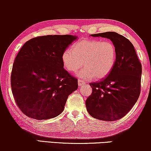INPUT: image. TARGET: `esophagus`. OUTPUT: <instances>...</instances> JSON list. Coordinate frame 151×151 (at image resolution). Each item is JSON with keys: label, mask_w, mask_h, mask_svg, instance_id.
Segmentation results:
<instances>
[{"label": "esophagus", "mask_w": 151, "mask_h": 151, "mask_svg": "<svg viewBox=\"0 0 151 151\" xmlns=\"http://www.w3.org/2000/svg\"><path fill=\"white\" fill-rule=\"evenodd\" d=\"M86 84V82H84L83 80H80V79L78 80V86H82L83 84Z\"/></svg>", "instance_id": "esophagus-1"}]
</instances>
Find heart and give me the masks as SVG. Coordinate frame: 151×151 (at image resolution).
<instances>
[{
    "mask_svg": "<svg viewBox=\"0 0 151 151\" xmlns=\"http://www.w3.org/2000/svg\"><path fill=\"white\" fill-rule=\"evenodd\" d=\"M71 49H67L62 54L65 69L76 73L84 64V68L78 76L83 80H100L109 75L116 60L115 45L109 40H82L76 42Z\"/></svg>",
    "mask_w": 151,
    "mask_h": 151,
    "instance_id": "heart-1",
    "label": "heart"
}]
</instances>
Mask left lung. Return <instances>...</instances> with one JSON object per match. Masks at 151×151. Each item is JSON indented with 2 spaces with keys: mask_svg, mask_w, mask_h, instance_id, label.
Here are the masks:
<instances>
[{
  "mask_svg": "<svg viewBox=\"0 0 151 151\" xmlns=\"http://www.w3.org/2000/svg\"><path fill=\"white\" fill-rule=\"evenodd\" d=\"M91 36L110 39L116 47L117 55L109 76L89 84L93 91L86 100V109L96 119L117 120L129 112L139 98L141 63L133 44L122 35L109 32Z\"/></svg>",
  "mask_w": 151,
  "mask_h": 151,
  "instance_id": "left-lung-1",
  "label": "left lung"
}]
</instances>
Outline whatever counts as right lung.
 Returning a JSON list of instances; mask_svg holds the SVG:
<instances>
[{"mask_svg":"<svg viewBox=\"0 0 151 151\" xmlns=\"http://www.w3.org/2000/svg\"><path fill=\"white\" fill-rule=\"evenodd\" d=\"M72 35H47L24 43L14 60L12 93L27 116L48 119L62 113L78 80L64 69L63 52L77 39Z\"/></svg>","mask_w":151,"mask_h":151,"instance_id":"right-lung-1","label":"right lung"}]
</instances>
